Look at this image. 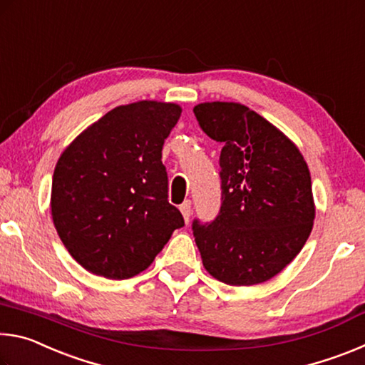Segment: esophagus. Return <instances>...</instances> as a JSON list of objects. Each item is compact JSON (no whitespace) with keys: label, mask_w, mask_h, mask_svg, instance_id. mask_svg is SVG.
Segmentation results:
<instances>
[{"label":"esophagus","mask_w":365,"mask_h":365,"mask_svg":"<svg viewBox=\"0 0 365 365\" xmlns=\"http://www.w3.org/2000/svg\"><path fill=\"white\" fill-rule=\"evenodd\" d=\"M180 211H182V214H183V219H185V222H190V215H191V201L190 200H187L185 202H182L180 205Z\"/></svg>","instance_id":"34e87169"}]
</instances>
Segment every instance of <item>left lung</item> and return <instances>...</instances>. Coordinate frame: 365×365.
Segmentation results:
<instances>
[{
	"label": "left lung",
	"mask_w": 365,
	"mask_h": 365,
	"mask_svg": "<svg viewBox=\"0 0 365 365\" xmlns=\"http://www.w3.org/2000/svg\"><path fill=\"white\" fill-rule=\"evenodd\" d=\"M201 130L222 145L220 209L195 219L202 264L227 285H256L298 256L312 230L311 174L302 154L255 110L237 103H202Z\"/></svg>",
	"instance_id": "left-lung-1"
}]
</instances>
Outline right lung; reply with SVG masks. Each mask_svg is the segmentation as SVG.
Returning a JSON list of instances; mask_svg holds the SVG:
<instances>
[{
	"label": "right lung",
	"mask_w": 365,
	"mask_h": 365,
	"mask_svg": "<svg viewBox=\"0 0 365 365\" xmlns=\"http://www.w3.org/2000/svg\"><path fill=\"white\" fill-rule=\"evenodd\" d=\"M180 106L140 101L109 110L61 154L51 214L61 242L91 274L123 280L148 269L185 225L168 200L163 146Z\"/></svg>",
	"instance_id": "obj_1"
}]
</instances>
